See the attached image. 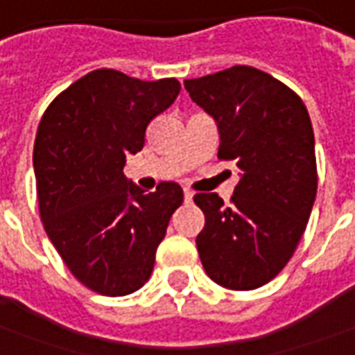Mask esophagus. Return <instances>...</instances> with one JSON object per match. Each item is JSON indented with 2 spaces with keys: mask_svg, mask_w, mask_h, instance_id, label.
I'll return each instance as SVG.
<instances>
[{
  "mask_svg": "<svg viewBox=\"0 0 355 355\" xmlns=\"http://www.w3.org/2000/svg\"><path fill=\"white\" fill-rule=\"evenodd\" d=\"M183 197H185V202H189L193 199V191L189 189V187H185V189H183Z\"/></svg>",
  "mask_w": 355,
  "mask_h": 355,
  "instance_id": "1",
  "label": "esophagus"
}]
</instances>
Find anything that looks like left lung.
Returning a JSON list of instances; mask_svg holds the SVG:
<instances>
[{
  "label": "left lung",
  "mask_w": 355,
  "mask_h": 355,
  "mask_svg": "<svg viewBox=\"0 0 355 355\" xmlns=\"http://www.w3.org/2000/svg\"><path fill=\"white\" fill-rule=\"evenodd\" d=\"M185 89L218 123L220 160L241 170L230 207L216 193L193 197L205 212L197 236L201 263L216 284L255 290L288 265L311 214V119L294 90L249 65L185 80Z\"/></svg>",
  "instance_id": "obj_1"
}]
</instances>
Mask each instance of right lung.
<instances>
[{"mask_svg": "<svg viewBox=\"0 0 355 355\" xmlns=\"http://www.w3.org/2000/svg\"><path fill=\"white\" fill-rule=\"evenodd\" d=\"M180 80H141L96 69L46 107L34 141L38 210L48 238L80 284L96 294H133L150 278L178 183L145 193L123 175L127 154L145 146L146 125L172 106Z\"/></svg>", "mask_w": 355, "mask_h": 355, "instance_id": "right-lung-1", "label": "right lung"}]
</instances>
